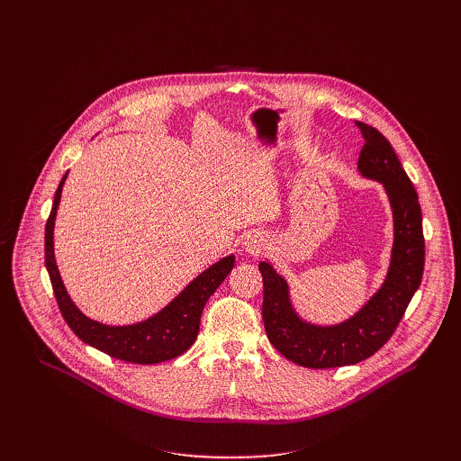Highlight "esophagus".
<instances>
[{
  "label": "esophagus",
  "instance_id": "obj_1",
  "mask_svg": "<svg viewBox=\"0 0 461 461\" xmlns=\"http://www.w3.org/2000/svg\"><path fill=\"white\" fill-rule=\"evenodd\" d=\"M244 248H246V251H249V253H258L260 248H262V239H260L258 235H248V237L244 239Z\"/></svg>",
  "mask_w": 461,
  "mask_h": 461
}]
</instances>
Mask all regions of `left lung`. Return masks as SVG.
I'll list each match as a JSON object with an SVG mask.
<instances>
[{
  "instance_id": "left-lung-1",
  "label": "left lung",
  "mask_w": 461,
  "mask_h": 461,
  "mask_svg": "<svg viewBox=\"0 0 461 461\" xmlns=\"http://www.w3.org/2000/svg\"><path fill=\"white\" fill-rule=\"evenodd\" d=\"M356 125L365 139L357 167L365 176L383 182L393 212L392 260L381 290L352 319L313 326L294 312L286 281L268 262L258 265L267 336L286 359L306 368L347 366L374 356L396 332L423 277L425 239L418 193L390 142L375 127L363 122Z\"/></svg>"
}]
</instances>
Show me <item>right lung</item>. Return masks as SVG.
<instances>
[{
    "mask_svg": "<svg viewBox=\"0 0 461 461\" xmlns=\"http://www.w3.org/2000/svg\"><path fill=\"white\" fill-rule=\"evenodd\" d=\"M65 178H68V175H63L56 189L52 210L45 224V267L50 277L58 308L65 322L69 324L71 330L84 343L127 363L155 365L184 354L194 343L196 336H199L204 304L231 272L235 257L230 255L215 262L213 267H210L193 283H189L185 290L162 312L144 322L131 326H107L91 321L69 299L54 262L52 228Z\"/></svg>",
    "mask_w": 461,
    "mask_h": 461,
    "instance_id": "1",
    "label": "right lung"
}]
</instances>
